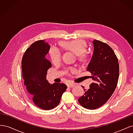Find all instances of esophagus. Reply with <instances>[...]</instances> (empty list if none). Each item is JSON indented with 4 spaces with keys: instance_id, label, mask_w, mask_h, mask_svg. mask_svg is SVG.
Masks as SVG:
<instances>
[{
    "instance_id": "obj_1",
    "label": "esophagus",
    "mask_w": 133,
    "mask_h": 133,
    "mask_svg": "<svg viewBox=\"0 0 133 133\" xmlns=\"http://www.w3.org/2000/svg\"><path fill=\"white\" fill-rule=\"evenodd\" d=\"M75 86V84L73 83H68V88H73Z\"/></svg>"
}]
</instances>
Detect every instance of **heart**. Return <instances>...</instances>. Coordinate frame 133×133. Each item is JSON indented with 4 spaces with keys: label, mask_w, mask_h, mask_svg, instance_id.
I'll use <instances>...</instances> for the list:
<instances>
[{
    "label": "heart",
    "mask_w": 133,
    "mask_h": 133,
    "mask_svg": "<svg viewBox=\"0 0 133 133\" xmlns=\"http://www.w3.org/2000/svg\"><path fill=\"white\" fill-rule=\"evenodd\" d=\"M62 45L68 50L72 51L77 55L78 59L80 60H84L85 58L86 55L84 52L87 49L85 42L82 40H74L70 42H64L62 43ZM49 54L52 62L54 64L59 63L62 60V51L59 48L55 46H52L49 49ZM71 72L75 71V68L70 69Z\"/></svg>",
    "instance_id": "1"
}]
</instances>
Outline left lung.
Listing matches in <instances>:
<instances>
[{
  "mask_svg": "<svg viewBox=\"0 0 133 133\" xmlns=\"http://www.w3.org/2000/svg\"><path fill=\"white\" fill-rule=\"evenodd\" d=\"M92 44L93 54L87 70L91 73L94 82L88 90L84 89L85 93L78 99L88 109H95L108 101L115 90L119 74L118 60L111 47L97 40Z\"/></svg>",
  "mask_w": 133,
  "mask_h": 133,
  "instance_id": "1",
  "label": "left lung"
}]
</instances>
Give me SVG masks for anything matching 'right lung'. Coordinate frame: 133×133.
I'll use <instances>...</instances> for the list:
<instances>
[{
	"label": "right lung",
	"instance_id": "obj_1",
	"mask_svg": "<svg viewBox=\"0 0 133 133\" xmlns=\"http://www.w3.org/2000/svg\"><path fill=\"white\" fill-rule=\"evenodd\" d=\"M50 46L44 40L34 42L23 55L22 70L24 84L33 103L44 110L58 105L67 86L65 84H50L46 79L47 71L51 63L46 59Z\"/></svg>",
	"mask_w": 133,
	"mask_h": 133
}]
</instances>
